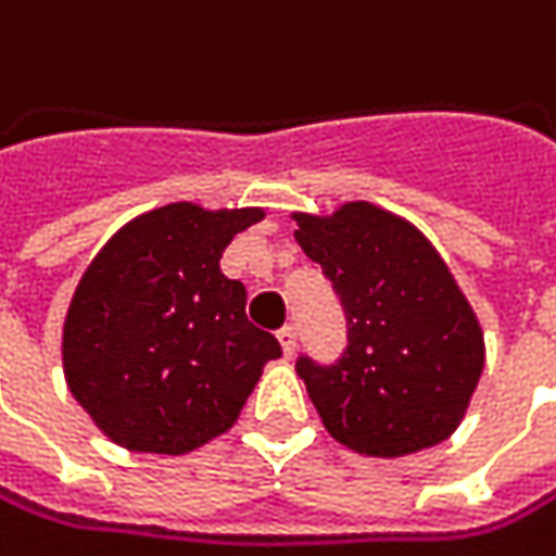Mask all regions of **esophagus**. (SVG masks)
I'll use <instances>...</instances> for the list:
<instances>
[{"label":"esophagus","mask_w":556,"mask_h":556,"mask_svg":"<svg viewBox=\"0 0 556 556\" xmlns=\"http://www.w3.org/2000/svg\"><path fill=\"white\" fill-rule=\"evenodd\" d=\"M278 341H281L285 356H293V350H296V328H293V325H285V328L278 331Z\"/></svg>","instance_id":"esophagus-1"}]
</instances>
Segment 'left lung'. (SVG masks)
<instances>
[{
    "instance_id": "8db88e82",
    "label": "left lung",
    "mask_w": 556,
    "mask_h": 556,
    "mask_svg": "<svg viewBox=\"0 0 556 556\" xmlns=\"http://www.w3.org/2000/svg\"><path fill=\"white\" fill-rule=\"evenodd\" d=\"M293 222L348 316V350L331 366L296 359L328 434L369 457L451 438L485 366V338L429 237L363 200Z\"/></svg>"
}]
</instances>
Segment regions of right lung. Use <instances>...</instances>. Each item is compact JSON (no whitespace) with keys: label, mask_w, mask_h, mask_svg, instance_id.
<instances>
[{"label":"right lung","mask_w":556,"mask_h":556,"mask_svg":"<svg viewBox=\"0 0 556 556\" xmlns=\"http://www.w3.org/2000/svg\"><path fill=\"white\" fill-rule=\"evenodd\" d=\"M263 208L172 203L127 222L71 296L62 363L102 434L178 457L237 422L281 344L247 319V291L218 260Z\"/></svg>","instance_id":"obj_1"}]
</instances>
